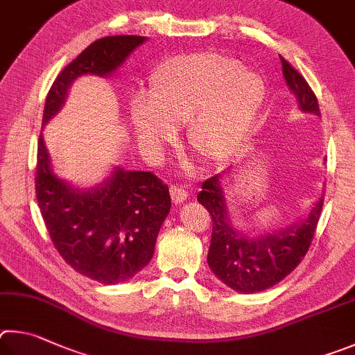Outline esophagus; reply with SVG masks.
Returning a JSON list of instances; mask_svg holds the SVG:
<instances>
[{
    "mask_svg": "<svg viewBox=\"0 0 355 355\" xmlns=\"http://www.w3.org/2000/svg\"><path fill=\"white\" fill-rule=\"evenodd\" d=\"M170 195H171V200L174 204H181L189 198V191L184 190L182 187H179V185H171Z\"/></svg>",
    "mask_w": 355,
    "mask_h": 355,
    "instance_id": "obj_1",
    "label": "esophagus"
}]
</instances>
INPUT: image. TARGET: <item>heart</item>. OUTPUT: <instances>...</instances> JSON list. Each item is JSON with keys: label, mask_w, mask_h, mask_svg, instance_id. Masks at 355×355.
I'll return each mask as SVG.
<instances>
[{"label": "heart", "mask_w": 355, "mask_h": 355, "mask_svg": "<svg viewBox=\"0 0 355 355\" xmlns=\"http://www.w3.org/2000/svg\"><path fill=\"white\" fill-rule=\"evenodd\" d=\"M265 101L260 76L216 53L176 55L154 68L146 98L135 96L129 120L137 139L155 149L187 123L191 149L210 164L226 160L256 123Z\"/></svg>", "instance_id": "b5f03b06"}]
</instances>
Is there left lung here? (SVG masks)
Segmentation results:
<instances>
[{
    "label": "left lung",
    "instance_id": "8db88e82",
    "mask_svg": "<svg viewBox=\"0 0 355 355\" xmlns=\"http://www.w3.org/2000/svg\"><path fill=\"white\" fill-rule=\"evenodd\" d=\"M281 62L285 83L296 96L300 109L320 115L318 99L307 80L284 58ZM221 178L223 174H216L204 181L198 195V201L212 216L207 263L214 275L235 291L257 293L268 290L288 276L307 254L321 215L322 198L315 202L304 221L277 232L250 239L232 226Z\"/></svg>",
    "mask_w": 355,
    "mask_h": 355
}]
</instances>
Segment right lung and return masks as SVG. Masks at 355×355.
Segmentation results:
<instances>
[{"label":"right lung","instance_id":"right-lung-1","mask_svg":"<svg viewBox=\"0 0 355 355\" xmlns=\"http://www.w3.org/2000/svg\"><path fill=\"white\" fill-rule=\"evenodd\" d=\"M146 37L110 35L87 46L49 89L43 124L58 114L74 79L84 74L110 76ZM35 195L53 245L80 275L101 284H120L149 263L160 226L171 207L166 185L151 171L115 166L96 187L73 189L51 170L39 137Z\"/></svg>","mask_w":355,"mask_h":355}]
</instances>
